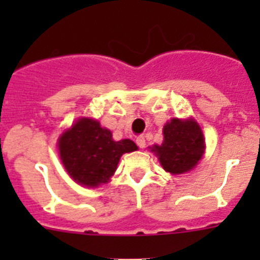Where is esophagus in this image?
Instances as JSON below:
<instances>
[{"label":"esophagus","instance_id":"obj_1","mask_svg":"<svg viewBox=\"0 0 260 260\" xmlns=\"http://www.w3.org/2000/svg\"><path fill=\"white\" fill-rule=\"evenodd\" d=\"M137 144L139 148H144V147H146V139H144V137H138Z\"/></svg>","mask_w":260,"mask_h":260}]
</instances>
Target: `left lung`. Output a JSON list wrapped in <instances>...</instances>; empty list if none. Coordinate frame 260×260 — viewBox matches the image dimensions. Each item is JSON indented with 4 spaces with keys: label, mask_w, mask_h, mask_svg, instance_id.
Segmentation results:
<instances>
[{
    "label": "left lung",
    "mask_w": 260,
    "mask_h": 260,
    "mask_svg": "<svg viewBox=\"0 0 260 260\" xmlns=\"http://www.w3.org/2000/svg\"><path fill=\"white\" fill-rule=\"evenodd\" d=\"M164 141L155 144L151 151L157 156L165 171L182 174L191 171L204 153V137L195 119L172 118L162 128Z\"/></svg>",
    "instance_id": "obj_1"
}]
</instances>
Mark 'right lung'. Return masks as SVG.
Segmentation results:
<instances>
[{
    "label": "right lung",
    "mask_w": 260,
    "mask_h": 260,
    "mask_svg": "<svg viewBox=\"0 0 260 260\" xmlns=\"http://www.w3.org/2000/svg\"><path fill=\"white\" fill-rule=\"evenodd\" d=\"M137 150L133 141H113L110 130L87 117L78 119L58 139L59 157L66 172L87 187L107 183L116 172L119 157Z\"/></svg>",
    "instance_id": "add662e5"
}]
</instances>
